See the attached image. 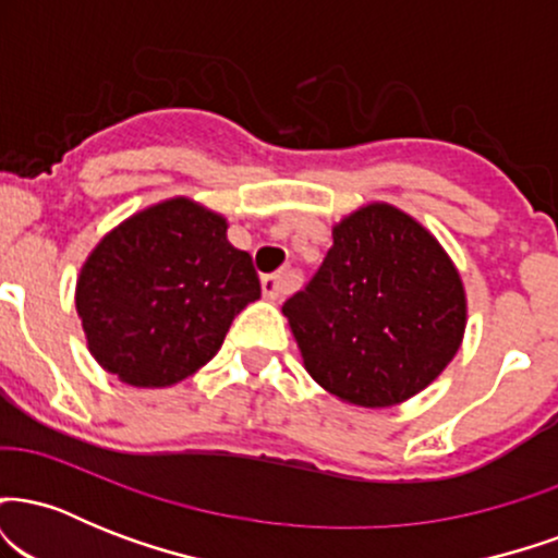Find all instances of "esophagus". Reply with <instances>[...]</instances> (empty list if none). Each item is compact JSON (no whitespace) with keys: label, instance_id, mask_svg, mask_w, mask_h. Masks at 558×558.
Wrapping results in <instances>:
<instances>
[{"label":"esophagus","instance_id":"obj_1","mask_svg":"<svg viewBox=\"0 0 558 558\" xmlns=\"http://www.w3.org/2000/svg\"><path fill=\"white\" fill-rule=\"evenodd\" d=\"M259 278H262V293H265L267 299L278 301L280 296H283V288H286L283 275H280V272H272V275L262 272Z\"/></svg>","mask_w":558,"mask_h":558}]
</instances>
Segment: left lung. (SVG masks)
I'll return each mask as SVG.
<instances>
[{
  "label": "left lung",
  "mask_w": 558,
  "mask_h": 558,
  "mask_svg": "<svg viewBox=\"0 0 558 558\" xmlns=\"http://www.w3.org/2000/svg\"><path fill=\"white\" fill-rule=\"evenodd\" d=\"M262 293L226 217L170 198L96 243L75 286L88 351L128 386L168 388L220 351L235 315Z\"/></svg>",
  "instance_id": "1"
}]
</instances>
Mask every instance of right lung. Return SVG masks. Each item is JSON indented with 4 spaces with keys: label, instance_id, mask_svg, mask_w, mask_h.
<instances>
[{
    "label": "right lung",
    "instance_id": "right-lung-1",
    "mask_svg": "<svg viewBox=\"0 0 558 558\" xmlns=\"http://www.w3.org/2000/svg\"><path fill=\"white\" fill-rule=\"evenodd\" d=\"M304 367L356 407H393L430 383L464 338L466 296L440 243L390 204H367L332 228L304 291L283 304Z\"/></svg>",
    "mask_w": 558,
    "mask_h": 558
}]
</instances>
